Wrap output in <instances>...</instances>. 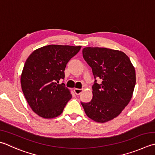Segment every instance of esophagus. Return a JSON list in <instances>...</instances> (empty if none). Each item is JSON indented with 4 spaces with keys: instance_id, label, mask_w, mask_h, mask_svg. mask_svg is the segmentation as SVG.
<instances>
[{
    "instance_id": "34e87169",
    "label": "esophagus",
    "mask_w": 155,
    "mask_h": 155,
    "mask_svg": "<svg viewBox=\"0 0 155 155\" xmlns=\"http://www.w3.org/2000/svg\"><path fill=\"white\" fill-rule=\"evenodd\" d=\"M83 89H74V92L75 93V94L77 95H79L80 94L83 92Z\"/></svg>"
}]
</instances>
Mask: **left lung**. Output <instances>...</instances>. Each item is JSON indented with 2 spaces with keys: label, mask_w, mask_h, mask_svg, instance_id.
I'll return each mask as SVG.
<instances>
[{
  "label": "left lung",
  "mask_w": 155,
  "mask_h": 155,
  "mask_svg": "<svg viewBox=\"0 0 155 155\" xmlns=\"http://www.w3.org/2000/svg\"><path fill=\"white\" fill-rule=\"evenodd\" d=\"M83 56L92 68L95 82L91 101L81 105L91 119L107 122L119 116L130 101L136 84L134 67L128 56L119 50L87 47ZM99 78L101 84L96 83Z\"/></svg>",
  "instance_id": "8db88e82"
}]
</instances>
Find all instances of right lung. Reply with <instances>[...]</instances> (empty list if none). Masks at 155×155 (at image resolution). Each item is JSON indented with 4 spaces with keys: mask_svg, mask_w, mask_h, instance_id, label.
Listing matches in <instances>:
<instances>
[{
    "mask_svg": "<svg viewBox=\"0 0 155 155\" xmlns=\"http://www.w3.org/2000/svg\"><path fill=\"white\" fill-rule=\"evenodd\" d=\"M81 46L48 45L27 58L21 77L23 93L32 110L41 117L60 116L72 95L64 83V70Z\"/></svg>",
    "mask_w": 155,
    "mask_h": 155,
    "instance_id": "add662e5",
    "label": "right lung"
}]
</instances>
